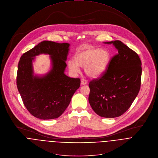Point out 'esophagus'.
<instances>
[{
    "label": "esophagus",
    "mask_w": 158,
    "mask_h": 158,
    "mask_svg": "<svg viewBox=\"0 0 158 158\" xmlns=\"http://www.w3.org/2000/svg\"><path fill=\"white\" fill-rule=\"evenodd\" d=\"M87 84V81L86 79H82L81 80V84L82 85H85Z\"/></svg>",
    "instance_id": "34e87169"
}]
</instances>
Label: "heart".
<instances>
[{
	"instance_id": "heart-1",
	"label": "heart",
	"mask_w": 158,
	"mask_h": 158,
	"mask_svg": "<svg viewBox=\"0 0 158 158\" xmlns=\"http://www.w3.org/2000/svg\"><path fill=\"white\" fill-rule=\"evenodd\" d=\"M109 61L110 54L107 50L86 47L76 52L74 61H68V66L74 73L79 72V66L84 68L89 77H97L106 71Z\"/></svg>"
}]
</instances>
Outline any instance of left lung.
Wrapping results in <instances>:
<instances>
[{"label":"left lung","mask_w":158,"mask_h":158,"mask_svg":"<svg viewBox=\"0 0 158 158\" xmlns=\"http://www.w3.org/2000/svg\"><path fill=\"white\" fill-rule=\"evenodd\" d=\"M106 43L115 46L118 53L97 79L90 81L89 102L99 116L115 118L125 113L141 86V62L135 51L119 40Z\"/></svg>","instance_id":"left-lung-1"}]
</instances>
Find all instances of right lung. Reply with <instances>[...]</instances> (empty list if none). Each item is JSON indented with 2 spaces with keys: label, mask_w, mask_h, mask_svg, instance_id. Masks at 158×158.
Wrapping results in <instances>:
<instances>
[{
  "label": "right lung",
  "mask_w": 158,
  "mask_h": 158,
  "mask_svg": "<svg viewBox=\"0 0 158 158\" xmlns=\"http://www.w3.org/2000/svg\"><path fill=\"white\" fill-rule=\"evenodd\" d=\"M69 44L44 41L22 55L18 64L17 85L24 106L35 117L41 120L61 116L79 88V78L64 74ZM44 53L51 55L52 70L43 78L33 77L32 57Z\"/></svg>",
  "instance_id": "1"
}]
</instances>
